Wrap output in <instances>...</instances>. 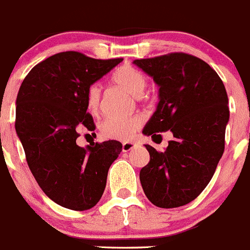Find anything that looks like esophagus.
Segmentation results:
<instances>
[{
    "label": "esophagus",
    "mask_w": 250,
    "mask_h": 250,
    "mask_svg": "<svg viewBox=\"0 0 250 250\" xmlns=\"http://www.w3.org/2000/svg\"><path fill=\"white\" fill-rule=\"evenodd\" d=\"M136 146H137L136 143H132V142H125V143L122 144V150L129 151V150H132L133 148H136Z\"/></svg>",
    "instance_id": "1"
}]
</instances>
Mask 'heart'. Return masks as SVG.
<instances>
[{
	"label": "heart",
	"mask_w": 250,
	"mask_h": 250,
	"mask_svg": "<svg viewBox=\"0 0 250 250\" xmlns=\"http://www.w3.org/2000/svg\"><path fill=\"white\" fill-rule=\"evenodd\" d=\"M111 81L120 86L132 96L139 97L146 87V75L132 65H121L112 72ZM100 88L97 85H91L86 92V109L91 114H97L100 111ZM142 118L138 116L129 118H107L100 125L102 136L114 141H129L134 133L141 128Z\"/></svg>",
	"instance_id": "obj_1"
}]
</instances>
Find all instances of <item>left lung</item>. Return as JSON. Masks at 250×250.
Masks as SVG:
<instances>
[{"label": "left lung", "mask_w": 250, "mask_h": 250, "mask_svg": "<svg viewBox=\"0 0 250 250\" xmlns=\"http://www.w3.org/2000/svg\"><path fill=\"white\" fill-rule=\"evenodd\" d=\"M134 64L159 86L157 111L143 134L170 130L164 151L146 146L150 162L141 170L149 201L162 208L188 205L204 191L225 151L229 120L225 85L207 62L186 53L137 59Z\"/></svg>", "instance_id": "left-lung-1"}]
</instances>
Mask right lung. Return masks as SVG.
<instances>
[{
  "instance_id": "right-lung-1",
  "label": "right lung",
  "mask_w": 250,
  "mask_h": 250,
  "mask_svg": "<svg viewBox=\"0 0 250 250\" xmlns=\"http://www.w3.org/2000/svg\"><path fill=\"white\" fill-rule=\"evenodd\" d=\"M123 59H93L62 51L37 64L23 80L16 101V132L28 167L49 199L85 211L101 199L112 163L122 151L117 141L76 144L78 129H95L86 92Z\"/></svg>"
}]
</instances>
